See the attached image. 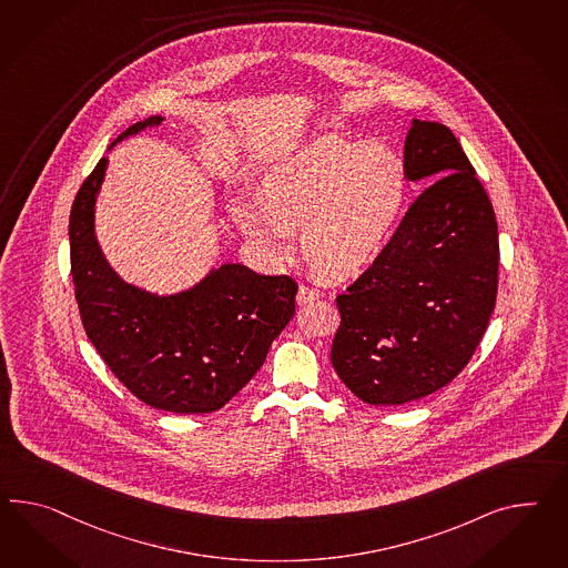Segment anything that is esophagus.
<instances>
[{"label": "esophagus", "mask_w": 568, "mask_h": 568, "mask_svg": "<svg viewBox=\"0 0 568 568\" xmlns=\"http://www.w3.org/2000/svg\"><path fill=\"white\" fill-rule=\"evenodd\" d=\"M321 296H323V292L317 291V288H311V286L303 284V286L298 288V296H296V301H298V305H305V303H311V301L321 298Z\"/></svg>", "instance_id": "34e87169"}]
</instances>
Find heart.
Instances as JSON below:
<instances>
[{
  "label": "heart",
  "mask_w": 568,
  "mask_h": 568,
  "mask_svg": "<svg viewBox=\"0 0 568 568\" xmlns=\"http://www.w3.org/2000/svg\"><path fill=\"white\" fill-rule=\"evenodd\" d=\"M412 181L389 148L325 133L277 162L262 195L233 205L241 229L276 255L303 225L306 260L321 276L349 277L375 262L404 219Z\"/></svg>",
  "instance_id": "b5f03b06"
}]
</instances>
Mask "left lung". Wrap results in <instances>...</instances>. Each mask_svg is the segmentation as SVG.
Returning a JSON list of instances; mask_svg holds the SVG:
<instances>
[{
    "label": "left lung",
    "mask_w": 568,
    "mask_h": 568,
    "mask_svg": "<svg viewBox=\"0 0 568 568\" xmlns=\"http://www.w3.org/2000/svg\"><path fill=\"white\" fill-rule=\"evenodd\" d=\"M409 181H435L409 205L373 265L337 294L332 364L371 406L438 392L478 348L495 311L498 229L488 193L449 128L414 119Z\"/></svg>",
    "instance_id": "8db88e82"
}]
</instances>
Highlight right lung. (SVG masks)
<instances>
[{
  "label": "right lung",
  "mask_w": 568,
  "mask_h": 568,
  "mask_svg": "<svg viewBox=\"0 0 568 568\" xmlns=\"http://www.w3.org/2000/svg\"><path fill=\"white\" fill-rule=\"evenodd\" d=\"M161 123L162 116L138 121L111 148ZM104 171L106 159H101L70 214L73 288L88 339L148 406L175 414L220 409L262 368L294 315L298 284L291 276H262L241 263H224L190 291L171 296L123 282L94 236Z\"/></svg>",
  "instance_id": "right-lung-1"
}]
</instances>
